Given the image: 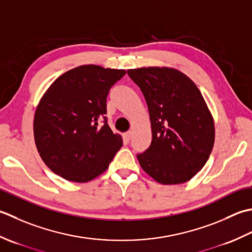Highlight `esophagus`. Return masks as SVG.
Listing matches in <instances>:
<instances>
[{
  "label": "esophagus",
  "mask_w": 252,
  "mask_h": 252,
  "mask_svg": "<svg viewBox=\"0 0 252 252\" xmlns=\"http://www.w3.org/2000/svg\"><path fill=\"white\" fill-rule=\"evenodd\" d=\"M131 135H132L131 131H127V132H125V133H124V137H125V139H126L127 141H129V139H130V138H131Z\"/></svg>",
  "instance_id": "34e87169"
}]
</instances>
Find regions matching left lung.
Instances as JSON below:
<instances>
[{
  "mask_svg": "<svg viewBox=\"0 0 252 252\" xmlns=\"http://www.w3.org/2000/svg\"><path fill=\"white\" fill-rule=\"evenodd\" d=\"M127 74L145 95L151 122V145L137 156L140 166L163 185L190 181L207 163L215 138L201 92L172 67H140Z\"/></svg>",
  "mask_w": 252,
  "mask_h": 252,
  "instance_id": "left-lung-1",
  "label": "left lung"
}]
</instances>
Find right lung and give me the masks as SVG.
<instances>
[{
	"label": "right lung",
	"mask_w": 252,
	"mask_h": 252,
	"mask_svg": "<svg viewBox=\"0 0 252 252\" xmlns=\"http://www.w3.org/2000/svg\"><path fill=\"white\" fill-rule=\"evenodd\" d=\"M125 74L81 65L61 75L44 92L34 113L33 136L51 171L76 183L90 182L106 171L123 146L122 136L106 123V96Z\"/></svg>",
	"instance_id": "add662e5"
}]
</instances>
